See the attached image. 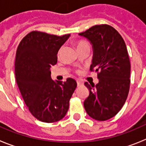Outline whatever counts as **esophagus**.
Instances as JSON below:
<instances>
[{
	"label": "esophagus",
	"mask_w": 146,
	"mask_h": 146,
	"mask_svg": "<svg viewBox=\"0 0 146 146\" xmlns=\"http://www.w3.org/2000/svg\"><path fill=\"white\" fill-rule=\"evenodd\" d=\"M77 86H80L82 85V82H81V81H80V80H77Z\"/></svg>",
	"instance_id": "1"
}]
</instances>
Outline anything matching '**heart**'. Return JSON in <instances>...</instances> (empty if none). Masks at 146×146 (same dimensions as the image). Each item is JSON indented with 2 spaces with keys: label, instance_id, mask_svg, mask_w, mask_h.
<instances>
[{
  "label": "heart",
  "instance_id": "b5f03b06",
  "mask_svg": "<svg viewBox=\"0 0 146 146\" xmlns=\"http://www.w3.org/2000/svg\"><path fill=\"white\" fill-rule=\"evenodd\" d=\"M88 45V44L85 41H79V42H77V48H80V47H84V46H87ZM60 53H61V49L59 50V51L58 52V57H60Z\"/></svg>",
  "mask_w": 146,
  "mask_h": 146
}]
</instances>
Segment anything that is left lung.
Returning a JSON list of instances; mask_svg holds the SVG:
<instances>
[{
    "instance_id": "8db88e82",
    "label": "left lung",
    "mask_w": 146,
    "mask_h": 146,
    "mask_svg": "<svg viewBox=\"0 0 146 146\" xmlns=\"http://www.w3.org/2000/svg\"><path fill=\"white\" fill-rule=\"evenodd\" d=\"M93 45L91 72H97L96 86H85L89 96L84 108L89 116L106 121L121 110L128 96L130 86V60L126 44L120 33L106 24L96 25L79 33Z\"/></svg>"
}]
</instances>
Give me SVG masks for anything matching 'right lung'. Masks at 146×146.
I'll use <instances>...</instances> for the list:
<instances>
[{
    "instance_id": "1",
    "label": "right lung",
    "mask_w": 146,
    "mask_h": 146,
    "mask_svg": "<svg viewBox=\"0 0 146 146\" xmlns=\"http://www.w3.org/2000/svg\"><path fill=\"white\" fill-rule=\"evenodd\" d=\"M70 34L58 36L44 32H30L19 44L15 77L29 111L38 121L52 123L66 114L77 82L53 81L50 67L57 64L59 49Z\"/></svg>"
}]
</instances>
